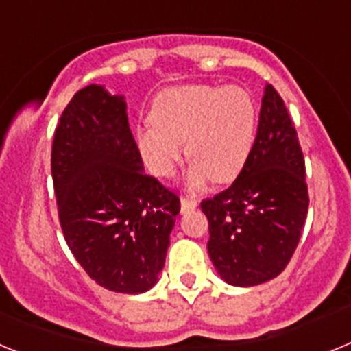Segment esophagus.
Here are the masks:
<instances>
[{"mask_svg":"<svg viewBox=\"0 0 351 351\" xmlns=\"http://www.w3.org/2000/svg\"><path fill=\"white\" fill-rule=\"evenodd\" d=\"M198 202L195 198H188V197H182L181 198V210L182 213H190V210L197 209Z\"/></svg>","mask_w":351,"mask_h":351,"instance_id":"34e87169","label":"esophagus"}]
</instances>
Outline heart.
Listing matches in <instances>:
<instances>
[{"label": "heart", "mask_w": 351, "mask_h": 351, "mask_svg": "<svg viewBox=\"0 0 351 351\" xmlns=\"http://www.w3.org/2000/svg\"><path fill=\"white\" fill-rule=\"evenodd\" d=\"M153 123L137 128V142L149 170L169 178L182 158L191 163L186 181L225 184L243 172L255 142L256 107L243 88L186 86L165 93L153 108Z\"/></svg>", "instance_id": "heart-1"}]
</instances>
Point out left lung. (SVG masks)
I'll return each instance as SVG.
<instances>
[{
	"label": "left lung",
	"instance_id": "obj_1",
	"mask_svg": "<svg viewBox=\"0 0 351 351\" xmlns=\"http://www.w3.org/2000/svg\"><path fill=\"white\" fill-rule=\"evenodd\" d=\"M200 207L209 221L207 251L226 283H265L293 256L309 207L306 165L293 121L271 84L243 172Z\"/></svg>",
	"mask_w": 351,
	"mask_h": 351
}]
</instances>
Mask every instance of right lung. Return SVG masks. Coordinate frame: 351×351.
Listing matches in <instances>:
<instances>
[{
    "instance_id": "add662e5",
    "label": "right lung",
    "mask_w": 351,
    "mask_h": 351,
    "mask_svg": "<svg viewBox=\"0 0 351 351\" xmlns=\"http://www.w3.org/2000/svg\"><path fill=\"white\" fill-rule=\"evenodd\" d=\"M51 170L64 241L107 290L142 293L165 265L181 200L144 173L123 96L73 95L56 126Z\"/></svg>"
}]
</instances>
